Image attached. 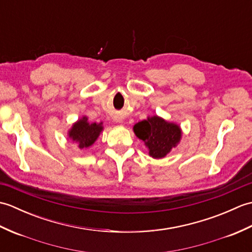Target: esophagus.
<instances>
[{
	"mask_svg": "<svg viewBox=\"0 0 252 252\" xmlns=\"http://www.w3.org/2000/svg\"><path fill=\"white\" fill-rule=\"evenodd\" d=\"M114 121H115L116 123H122V122H123V120L121 119V118H119V117H116L115 119H114Z\"/></svg>",
	"mask_w": 252,
	"mask_h": 252,
	"instance_id": "34e87169",
	"label": "esophagus"
}]
</instances>
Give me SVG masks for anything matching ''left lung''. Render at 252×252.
<instances>
[{
  "label": "left lung",
  "instance_id": "obj_1",
  "mask_svg": "<svg viewBox=\"0 0 252 252\" xmlns=\"http://www.w3.org/2000/svg\"><path fill=\"white\" fill-rule=\"evenodd\" d=\"M135 135L142 140L149 151V156L155 159L164 158L178 146L182 138L179 125L169 122L159 116L148 117L133 126Z\"/></svg>",
  "mask_w": 252,
  "mask_h": 252
}]
</instances>
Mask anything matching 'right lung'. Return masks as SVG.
<instances>
[{
  "label": "right lung",
  "mask_w": 252,
  "mask_h": 252,
  "mask_svg": "<svg viewBox=\"0 0 252 252\" xmlns=\"http://www.w3.org/2000/svg\"><path fill=\"white\" fill-rule=\"evenodd\" d=\"M103 129V122L90 123L88 117H82L73 123L71 129L68 131V137L76 143L80 149L85 151L96 142Z\"/></svg>",
  "instance_id": "right-lung-1"
}]
</instances>
